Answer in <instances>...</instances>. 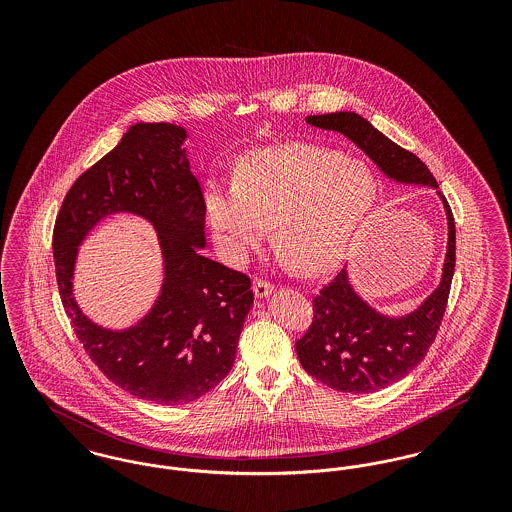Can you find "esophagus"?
I'll use <instances>...</instances> for the list:
<instances>
[{"instance_id":"obj_1","label":"esophagus","mask_w":512,"mask_h":512,"mask_svg":"<svg viewBox=\"0 0 512 512\" xmlns=\"http://www.w3.org/2000/svg\"><path fill=\"white\" fill-rule=\"evenodd\" d=\"M253 292L257 297H267L270 293L274 292V284L265 278H257L253 284Z\"/></svg>"}]
</instances>
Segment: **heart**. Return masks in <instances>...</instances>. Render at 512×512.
I'll return each mask as SVG.
<instances>
[{
	"label": "heart",
	"mask_w": 512,
	"mask_h": 512,
	"mask_svg": "<svg viewBox=\"0 0 512 512\" xmlns=\"http://www.w3.org/2000/svg\"><path fill=\"white\" fill-rule=\"evenodd\" d=\"M376 201V180L359 161L307 144L247 155L238 186H213L205 209L220 244L244 259L278 222L276 240L293 267L322 274L338 267Z\"/></svg>",
	"instance_id": "1"
}]
</instances>
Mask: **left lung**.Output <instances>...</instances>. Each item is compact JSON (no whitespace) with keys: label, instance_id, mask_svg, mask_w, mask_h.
I'll return each mask as SVG.
<instances>
[{"label":"left lung","instance_id":"8db88e82","mask_svg":"<svg viewBox=\"0 0 512 512\" xmlns=\"http://www.w3.org/2000/svg\"><path fill=\"white\" fill-rule=\"evenodd\" d=\"M307 122L341 132L391 178L438 188L434 174L414 153L391 142L363 117L330 113L307 117ZM441 199L449 220L443 278L413 315L384 318L374 313L349 286L345 268L313 297V320L295 341V349L303 368L324 386L347 393L382 390L405 378L426 357L445 315L457 259L455 219L445 195Z\"/></svg>","mask_w":512,"mask_h":512}]
</instances>
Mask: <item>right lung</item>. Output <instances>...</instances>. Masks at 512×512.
<instances>
[{
    "label": "right lung",
    "instance_id": "1",
    "mask_svg": "<svg viewBox=\"0 0 512 512\" xmlns=\"http://www.w3.org/2000/svg\"><path fill=\"white\" fill-rule=\"evenodd\" d=\"M184 138V128L167 122L130 126L119 146L74 180L51 244L59 295L88 357L113 384L159 405H184L219 386L253 305L251 278L197 249L205 245V199L182 157ZM121 210L156 226L166 284L140 325L111 333L79 313L70 278L81 238L99 218Z\"/></svg>",
    "mask_w": 512,
    "mask_h": 512
}]
</instances>
